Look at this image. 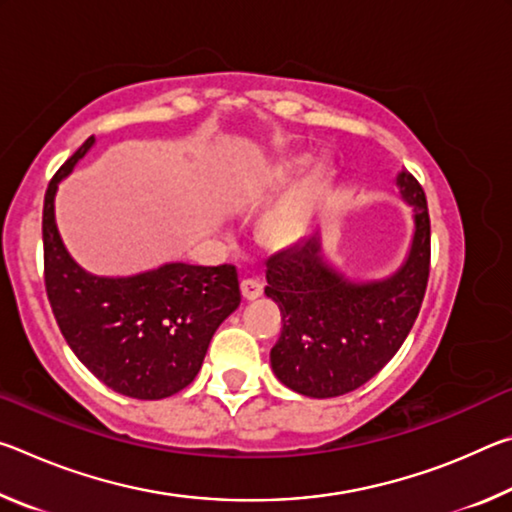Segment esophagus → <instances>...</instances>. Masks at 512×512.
I'll return each instance as SVG.
<instances>
[{
    "mask_svg": "<svg viewBox=\"0 0 512 512\" xmlns=\"http://www.w3.org/2000/svg\"><path fill=\"white\" fill-rule=\"evenodd\" d=\"M239 287H241V296H244V300H255L262 296V291H264V287L257 280H241Z\"/></svg>",
    "mask_w": 512,
    "mask_h": 512,
    "instance_id": "34e87169",
    "label": "esophagus"
}]
</instances>
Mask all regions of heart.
Returning <instances> with one entry per match:
<instances>
[{"mask_svg": "<svg viewBox=\"0 0 512 512\" xmlns=\"http://www.w3.org/2000/svg\"><path fill=\"white\" fill-rule=\"evenodd\" d=\"M307 160L298 158L284 162L273 173V185L284 187L289 185L298 173L305 169ZM327 189V171L316 169L311 176L300 185L296 194H291L287 201H282L271 212L266 214L262 223V237L268 246L273 248H293L307 239L311 221L318 210V203L323 201Z\"/></svg>", "mask_w": 512, "mask_h": 512, "instance_id": "heart-1", "label": "heart"}]
</instances>
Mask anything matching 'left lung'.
Segmentation results:
<instances>
[{"label": "left lung", "instance_id": "1", "mask_svg": "<svg viewBox=\"0 0 512 512\" xmlns=\"http://www.w3.org/2000/svg\"><path fill=\"white\" fill-rule=\"evenodd\" d=\"M395 185L413 207V239L393 275L348 280L325 259L318 232L266 262L264 293L282 311L271 366L291 391L318 400L350 393L375 377L409 336L427 291L431 225L418 180L404 169Z\"/></svg>", "mask_w": 512, "mask_h": 512}]
</instances>
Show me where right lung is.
Wrapping results in <instances>:
<instances>
[{
    "instance_id": "add662e5",
    "label": "right lung",
    "mask_w": 512,
    "mask_h": 512,
    "mask_svg": "<svg viewBox=\"0 0 512 512\" xmlns=\"http://www.w3.org/2000/svg\"><path fill=\"white\" fill-rule=\"evenodd\" d=\"M94 146L51 178L42 207L45 287L65 341L94 377L135 400L183 391L203 366L219 325L239 307L237 268L162 264L128 277L92 275L67 253L56 228L58 183Z\"/></svg>"
}]
</instances>
